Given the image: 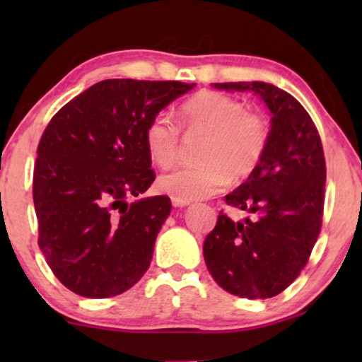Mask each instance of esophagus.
Here are the masks:
<instances>
[{"label": "esophagus", "mask_w": 362, "mask_h": 362, "mask_svg": "<svg viewBox=\"0 0 362 362\" xmlns=\"http://www.w3.org/2000/svg\"><path fill=\"white\" fill-rule=\"evenodd\" d=\"M171 202L175 207H185L189 206V201H182V199H176V197H171Z\"/></svg>", "instance_id": "esophagus-1"}]
</instances>
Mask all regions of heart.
<instances>
[{"label":"heart","mask_w":362,"mask_h":362,"mask_svg":"<svg viewBox=\"0 0 362 362\" xmlns=\"http://www.w3.org/2000/svg\"><path fill=\"white\" fill-rule=\"evenodd\" d=\"M177 122L187 133H204L199 146L201 163L165 173L158 187L182 201L204 199L221 191L229 180L249 177L269 148L270 123L259 112H247L237 98L204 90L182 103ZM145 146L151 160L170 166L180 153V127L166 113H156L145 127Z\"/></svg>","instance_id":"obj_1"}]
</instances>
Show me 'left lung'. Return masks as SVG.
<instances>
[{
  "label": "left lung",
  "mask_w": 362,
  "mask_h": 362,
  "mask_svg": "<svg viewBox=\"0 0 362 362\" xmlns=\"http://www.w3.org/2000/svg\"><path fill=\"white\" fill-rule=\"evenodd\" d=\"M255 92L272 112V136L259 168L226 196L252 212L234 222L221 211L206 237L204 260L219 286L242 298H272L308 264L323 224L326 161L320 133L303 105L267 82L214 83Z\"/></svg>",
  "instance_id": "1"
}]
</instances>
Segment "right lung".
Instances as JSON below:
<instances>
[{"label": "right lung", "mask_w": 362, "mask_h": 362, "mask_svg": "<svg viewBox=\"0 0 362 362\" xmlns=\"http://www.w3.org/2000/svg\"><path fill=\"white\" fill-rule=\"evenodd\" d=\"M196 83L108 78L67 102L37 146L33 199L37 244L57 280L87 298L132 288L150 267L171 212L155 181L146 123Z\"/></svg>", "instance_id": "right-lung-1"}]
</instances>
